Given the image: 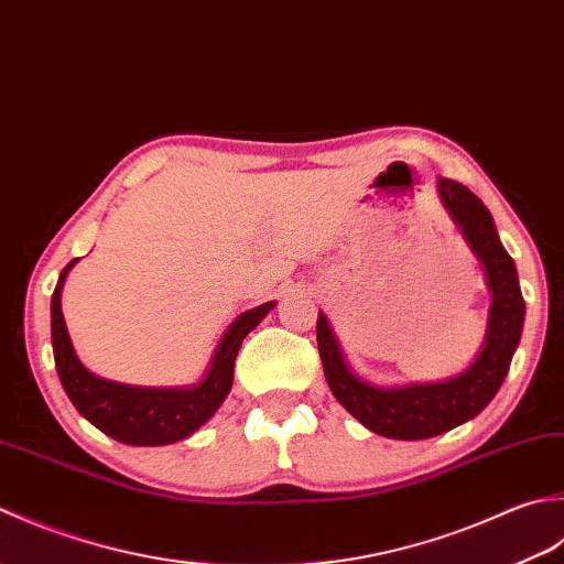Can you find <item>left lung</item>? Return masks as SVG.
<instances>
[{"label":"left lung","mask_w":564,"mask_h":564,"mask_svg":"<svg viewBox=\"0 0 564 564\" xmlns=\"http://www.w3.org/2000/svg\"><path fill=\"white\" fill-rule=\"evenodd\" d=\"M438 187L445 209L463 228L469 246L487 270L491 308L487 340L477 360L463 375L445 382L379 389L348 370L326 316L318 314L316 321L318 352L330 392L362 426L384 438L423 441L475 419L499 392L521 340L525 304L519 274H516L511 256L501 246L489 209L455 180L445 177L438 182Z\"/></svg>","instance_id":"left-lung-1"}]
</instances>
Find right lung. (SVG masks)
<instances>
[{
  "label": "right lung",
  "instance_id": "add662e5",
  "mask_svg": "<svg viewBox=\"0 0 564 564\" xmlns=\"http://www.w3.org/2000/svg\"><path fill=\"white\" fill-rule=\"evenodd\" d=\"M77 258L63 268L61 280H57L51 299L53 355L65 394L70 397L75 409L83 413L89 423H95L101 433H107L113 441H121L126 445H167L187 438L189 433L204 426V423L214 416V411L221 406L226 394L231 392L234 365L240 343H243V338L260 324L262 316H265L274 304L268 302L250 308V312L240 314L234 324L228 326L224 340L218 343L209 372H206V377L197 387H129L91 375L87 367H83V362L77 360V355L73 350L61 308V290L67 272H70Z\"/></svg>",
  "mask_w": 564,
  "mask_h": 564
}]
</instances>
